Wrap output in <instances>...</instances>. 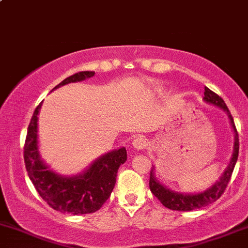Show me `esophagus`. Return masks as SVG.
<instances>
[{"label": "esophagus", "instance_id": "1", "mask_svg": "<svg viewBox=\"0 0 248 248\" xmlns=\"http://www.w3.org/2000/svg\"><path fill=\"white\" fill-rule=\"evenodd\" d=\"M146 145H148V142H146V140L143 136H137L132 140V146H134L136 150H144Z\"/></svg>", "mask_w": 248, "mask_h": 248}]
</instances>
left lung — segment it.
Listing matches in <instances>:
<instances>
[{
  "instance_id": "8db88e82",
  "label": "left lung",
  "mask_w": 248,
  "mask_h": 248,
  "mask_svg": "<svg viewBox=\"0 0 248 248\" xmlns=\"http://www.w3.org/2000/svg\"><path fill=\"white\" fill-rule=\"evenodd\" d=\"M203 99L207 103L213 104L215 106H219L222 108L223 111H226L231 119L232 126H233L234 132H235V143H234V151L232 159L228 164L227 169L223 172V175L221 176L219 182L215 183L212 188H209L208 190L203 191V193L195 194V195H183V194H177L175 191L169 190V189L163 187L162 185H159L156 181L155 176H154V169L151 168L150 170V178H149V186H150V190L157 199L161 201V203L163 206H166L167 208L171 210H180V212H188V210L193 209H199L202 208L204 206H208V204L213 203V202L217 201L223 194V191L227 188L228 182H230L232 174H233L234 167H235L236 161H238V155H239V135L238 130H236L235 124H234L233 117L228 110L227 105L223 102L222 98L219 94H217L215 92H213L212 90H209L208 87H204V97Z\"/></svg>"
}]
</instances>
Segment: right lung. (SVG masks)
Here are the masks:
<instances>
[{
	"instance_id": "right-lung-1",
	"label": "right lung",
	"mask_w": 248,
	"mask_h": 248,
	"mask_svg": "<svg viewBox=\"0 0 248 248\" xmlns=\"http://www.w3.org/2000/svg\"><path fill=\"white\" fill-rule=\"evenodd\" d=\"M94 72L82 71L68 77L59 85L91 78ZM41 103L36 106L28 125L23 158L31 183L41 199L54 210L80 215L97 212L110 198L116 185L118 168L126 161V149L108 153L94 162L82 175L62 177L54 174L42 163L38 153V114Z\"/></svg>"
}]
</instances>
